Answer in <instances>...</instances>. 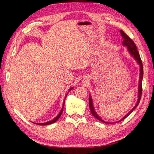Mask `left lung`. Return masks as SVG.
<instances>
[{"label":"left lung","mask_w":154,"mask_h":154,"mask_svg":"<svg viewBox=\"0 0 154 154\" xmlns=\"http://www.w3.org/2000/svg\"><path fill=\"white\" fill-rule=\"evenodd\" d=\"M120 33H121V35L122 36V38L123 39V43H122L123 45L127 47V50L129 52L130 54L132 56V57L134 58V60L137 62V63L139 64V71H140V73H139V85H138V99L137 101V103H136V105L134 106V108L131 110H130L127 115H125L122 119L119 120L118 122H116V123L122 122V120L125 119L127 117V116H128L132 112L133 110L136 109L137 106V105H139V101H140L141 97V94H142V81H143V63L141 61L140 55H139V52L137 51V49L136 44H134L133 40L131 38H130L127 35H126L122 30H120ZM89 107H90L92 114L94 116L96 119L100 120V122H103L105 123H110V124L113 123H109V122H105V121L103 119H102L100 116L97 114V112L95 111V109L94 108V106H93V101H92V97H91V94H89Z\"/></svg>","instance_id":"8db88e82"}]
</instances>
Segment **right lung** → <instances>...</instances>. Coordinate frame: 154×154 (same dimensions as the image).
<instances>
[{
    "label": "right lung",
    "instance_id": "1",
    "mask_svg": "<svg viewBox=\"0 0 154 154\" xmlns=\"http://www.w3.org/2000/svg\"><path fill=\"white\" fill-rule=\"evenodd\" d=\"M73 88V87H71V88H70L69 89V92L70 91H71L72 89ZM68 94V93H67ZM67 94L66 95V97H65V100H66V97H67ZM64 104H65V100L63 101V105H62V109H61V110H60V112H59V114L56 116V117L53 119H52V120H51V121H49V122H45V123H34V122H32L33 123H35V124H36V125H50V124H52V123H54V122H57V121L60 118V116H61V115H62V112H63V106H64Z\"/></svg>",
    "mask_w": 154,
    "mask_h": 154
}]
</instances>
